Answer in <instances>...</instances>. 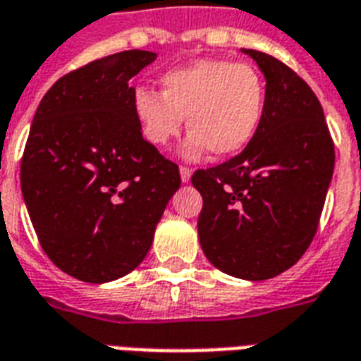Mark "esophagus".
Returning <instances> with one entry per match:
<instances>
[{
    "label": "esophagus",
    "mask_w": 361,
    "mask_h": 361,
    "mask_svg": "<svg viewBox=\"0 0 361 361\" xmlns=\"http://www.w3.org/2000/svg\"><path fill=\"white\" fill-rule=\"evenodd\" d=\"M180 176H181V181L191 180V168H189V166H180Z\"/></svg>",
    "instance_id": "esophagus-1"
}]
</instances>
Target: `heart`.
<instances>
[{
	"mask_svg": "<svg viewBox=\"0 0 361 361\" xmlns=\"http://www.w3.org/2000/svg\"><path fill=\"white\" fill-rule=\"evenodd\" d=\"M265 102V79L255 67L216 58L172 69L162 77V92L141 87L131 98L141 135L152 147H166L188 118V157L209 149L232 157L245 149L261 126Z\"/></svg>",
	"mask_w": 361,
	"mask_h": 361,
	"instance_id": "obj_1",
	"label": "heart"
}]
</instances>
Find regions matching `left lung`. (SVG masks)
I'll return each instance as SVG.
<instances>
[{"instance_id": "left-lung-1", "label": "left lung", "mask_w": 361, "mask_h": 361, "mask_svg": "<svg viewBox=\"0 0 361 361\" xmlns=\"http://www.w3.org/2000/svg\"><path fill=\"white\" fill-rule=\"evenodd\" d=\"M265 73L257 133L226 162L191 176L203 195L199 242L212 265L265 280L295 265L313 242L333 178L334 142L315 92L292 67L245 50Z\"/></svg>"}]
</instances>
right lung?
Instances as JSON below:
<instances>
[{
    "label": "right lung",
    "mask_w": 361,
    "mask_h": 361,
    "mask_svg": "<svg viewBox=\"0 0 361 361\" xmlns=\"http://www.w3.org/2000/svg\"><path fill=\"white\" fill-rule=\"evenodd\" d=\"M157 59L127 50L54 82L30 126L20 189L44 253L82 282H110L149 253L181 183L180 168L142 139L129 79Z\"/></svg>",
    "instance_id": "right-lung-1"
}]
</instances>
